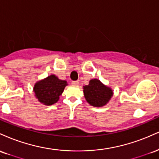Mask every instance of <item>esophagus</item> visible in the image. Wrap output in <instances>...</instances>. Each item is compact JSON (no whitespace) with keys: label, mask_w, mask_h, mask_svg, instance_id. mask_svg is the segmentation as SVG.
Wrapping results in <instances>:
<instances>
[{"label":"esophagus","mask_w":159,"mask_h":159,"mask_svg":"<svg viewBox=\"0 0 159 159\" xmlns=\"http://www.w3.org/2000/svg\"><path fill=\"white\" fill-rule=\"evenodd\" d=\"M72 86H78L79 85V82L78 81H72Z\"/></svg>","instance_id":"esophagus-1"}]
</instances>
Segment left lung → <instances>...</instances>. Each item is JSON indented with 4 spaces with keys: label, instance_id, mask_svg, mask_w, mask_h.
<instances>
[{
    "label": "left lung",
    "instance_id": "left-lung-1",
    "mask_svg": "<svg viewBox=\"0 0 159 159\" xmlns=\"http://www.w3.org/2000/svg\"><path fill=\"white\" fill-rule=\"evenodd\" d=\"M83 89L86 101L96 107L105 106L114 95L112 89L97 78L91 79L89 84L84 86Z\"/></svg>",
    "mask_w": 159,
    "mask_h": 159
}]
</instances>
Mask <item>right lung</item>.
<instances>
[{
    "label": "right lung",
    "mask_w": 159,
    "mask_h": 159,
    "mask_svg": "<svg viewBox=\"0 0 159 159\" xmlns=\"http://www.w3.org/2000/svg\"><path fill=\"white\" fill-rule=\"evenodd\" d=\"M67 85L66 81L59 79L55 75H50L44 79L36 82L33 92L40 103L49 106L57 102L60 96Z\"/></svg>",
    "instance_id": "obj_1"
}]
</instances>
